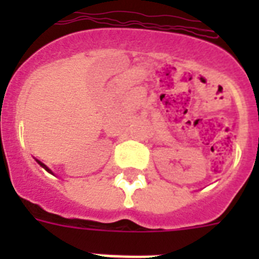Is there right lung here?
I'll list each match as a JSON object with an SVG mask.
<instances>
[{"label": "right lung", "mask_w": 259, "mask_h": 259, "mask_svg": "<svg viewBox=\"0 0 259 259\" xmlns=\"http://www.w3.org/2000/svg\"><path fill=\"white\" fill-rule=\"evenodd\" d=\"M36 161H37V164H38V165H40V166H42V168H44V169H46V170H47V172H50V173H52V175H54V172H52V170H51V169H50V168H48V166H47V165H46V164H42V162H41V161H38L37 158H36Z\"/></svg>", "instance_id": "1"}]
</instances>
